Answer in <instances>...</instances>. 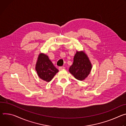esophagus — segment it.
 <instances>
[{
    "label": "esophagus",
    "instance_id": "obj_1",
    "mask_svg": "<svg viewBox=\"0 0 126 126\" xmlns=\"http://www.w3.org/2000/svg\"><path fill=\"white\" fill-rule=\"evenodd\" d=\"M64 68H65V67H64V66H60V67H59V69H60V70H61V69H64Z\"/></svg>",
    "mask_w": 126,
    "mask_h": 126
}]
</instances>
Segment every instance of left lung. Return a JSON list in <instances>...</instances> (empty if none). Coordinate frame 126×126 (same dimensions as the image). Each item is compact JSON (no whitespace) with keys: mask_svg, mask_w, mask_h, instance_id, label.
Listing matches in <instances>:
<instances>
[{"mask_svg":"<svg viewBox=\"0 0 126 126\" xmlns=\"http://www.w3.org/2000/svg\"><path fill=\"white\" fill-rule=\"evenodd\" d=\"M91 69V63L85 53L77 51L74 58L73 63L69 67V72L77 79L82 80L90 74Z\"/></svg>","mask_w":126,"mask_h":126,"instance_id":"left-lung-1","label":"left lung"}]
</instances>
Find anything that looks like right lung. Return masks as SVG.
<instances>
[{
  "label": "right lung",
  "mask_w": 126,
  "mask_h": 126,
  "mask_svg": "<svg viewBox=\"0 0 126 126\" xmlns=\"http://www.w3.org/2000/svg\"><path fill=\"white\" fill-rule=\"evenodd\" d=\"M35 69L38 77L47 82L50 81L59 72L47 56L44 53L39 54Z\"/></svg>",
  "instance_id": "add662e5"
}]
</instances>
